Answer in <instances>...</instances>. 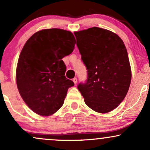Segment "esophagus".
Wrapping results in <instances>:
<instances>
[{
	"label": "esophagus",
	"instance_id": "esophagus-1",
	"mask_svg": "<svg viewBox=\"0 0 150 150\" xmlns=\"http://www.w3.org/2000/svg\"><path fill=\"white\" fill-rule=\"evenodd\" d=\"M72 81H73V82L74 83V84L77 83V79L76 78H74L73 79H72Z\"/></svg>",
	"mask_w": 150,
	"mask_h": 150
}]
</instances>
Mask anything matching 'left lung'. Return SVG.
Returning <instances> with one entry per match:
<instances>
[{
	"label": "left lung",
	"mask_w": 150,
	"mask_h": 150,
	"mask_svg": "<svg viewBox=\"0 0 150 150\" xmlns=\"http://www.w3.org/2000/svg\"><path fill=\"white\" fill-rule=\"evenodd\" d=\"M81 59L88 69L86 83L78 89L92 110L106 113L126 97L132 69L124 42L115 33L92 27L74 33Z\"/></svg>",
	"instance_id": "left-lung-1"
}]
</instances>
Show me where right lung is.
Masks as SVG:
<instances>
[{"label": "right lung", "instance_id": "add662e5", "mask_svg": "<svg viewBox=\"0 0 150 150\" xmlns=\"http://www.w3.org/2000/svg\"><path fill=\"white\" fill-rule=\"evenodd\" d=\"M76 40L70 31L44 29L30 37L22 49L16 71L17 88L24 102L42 116L54 114L63 105L74 82L64 76L62 59L71 54Z\"/></svg>", "mask_w": 150, "mask_h": 150}]
</instances>
